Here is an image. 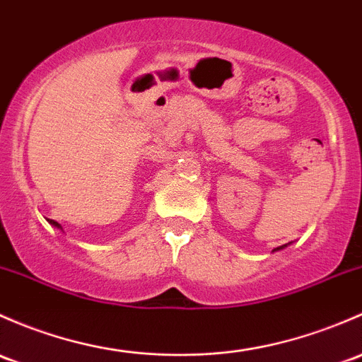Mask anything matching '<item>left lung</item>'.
Listing matches in <instances>:
<instances>
[{"label":"left lung","mask_w":362,"mask_h":362,"mask_svg":"<svg viewBox=\"0 0 362 362\" xmlns=\"http://www.w3.org/2000/svg\"><path fill=\"white\" fill-rule=\"evenodd\" d=\"M276 250H283V246H279V248H276ZM276 250H274V251H276Z\"/></svg>","instance_id":"1"}]
</instances>
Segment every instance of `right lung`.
<instances>
[{
	"instance_id": "right-lung-1",
	"label": "right lung",
	"mask_w": 362,
	"mask_h": 362,
	"mask_svg": "<svg viewBox=\"0 0 362 362\" xmlns=\"http://www.w3.org/2000/svg\"><path fill=\"white\" fill-rule=\"evenodd\" d=\"M47 220H48V223H50V226L57 227V229H60V230H62V226H60L59 222H55V220H52V218H47Z\"/></svg>"
}]
</instances>
